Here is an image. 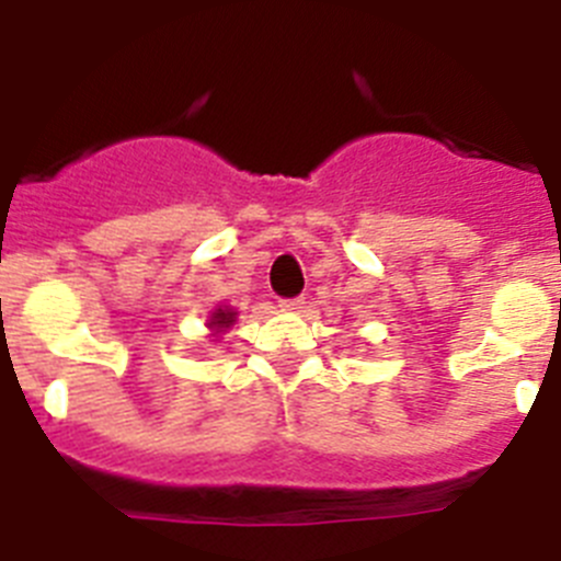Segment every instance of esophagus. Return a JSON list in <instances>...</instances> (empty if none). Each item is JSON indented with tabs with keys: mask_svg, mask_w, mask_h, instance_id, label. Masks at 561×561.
I'll list each match as a JSON object with an SVG mask.
<instances>
[{
	"mask_svg": "<svg viewBox=\"0 0 561 561\" xmlns=\"http://www.w3.org/2000/svg\"><path fill=\"white\" fill-rule=\"evenodd\" d=\"M304 297H289V300H280V306H284V309H289V311H297V309H304Z\"/></svg>",
	"mask_w": 561,
	"mask_h": 561,
	"instance_id": "1",
	"label": "esophagus"
}]
</instances>
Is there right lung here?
Wrapping results in <instances>:
<instances>
[{"mask_svg":"<svg viewBox=\"0 0 561 561\" xmlns=\"http://www.w3.org/2000/svg\"><path fill=\"white\" fill-rule=\"evenodd\" d=\"M232 323H236V311H232V309H216L210 314V323H207V325H210L216 334H221V331L230 329Z\"/></svg>","mask_w":561,"mask_h":561,"instance_id":"right-lung-1","label":"right lung"}]
</instances>
